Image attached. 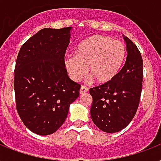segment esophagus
<instances>
[{
	"label": "esophagus",
	"instance_id": "34e87169",
	"mask_svg": "<svg viewBox=\"0 0 161 161\" xmlns=\"http://www.w3.org/2000/svg\"><path fill=\"white\" fill-rule=\"evenodd\" d=\"M87 92H88V88L86 86H81L80 89V94H84V93H86Z\"/></svg>",
	"mask_w": 161,
	"mask_h": 161
}]
</instances>
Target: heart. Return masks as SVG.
I'll list each match as a JSON object with an SVG mask.
<instances>
[{"instance_id":"heart-1","label":"heart","mask_w":161,"mask_h":161,"mask_svg":"<svg viewBox=\"0 0 161 161\" xmlns=\"http://www.w3.org/2000/svg\"><path fill=\"white\" fill-rule=\"evenodd\" d=\"M127 57L125 44L111 37L93 35L77 45L75 55L64 58V66L72 80L83 78L88 67L90 76L98 83L113 80L123 68Z\"/></svg>"}]
</instances>
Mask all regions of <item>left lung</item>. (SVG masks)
Returning a JSON list of instances; mask_svg holds the SVG:
<instances>
[{"label": "left lung", "instance_id": "obj_1", "mask_svg": "<svg viewBox=\"0 0 161 161\" xmlns=\"http://www.w3.org/2000/svg\"><path fill=\"white\" fill-rule=\"evenodd\" d=\"M128 55L124 65L113 80L91 88V117L98 128L116 133L129 124L136 114L143 86V59L139 48L128 37Z\"/></svg>", "mask_w": 161, "mask_h": 161}]
</instances>
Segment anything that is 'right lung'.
<instances>
[{"instance_id":"right-lung-1","label":"right lung","mask_w":161,"mask_h":161,"mask_svg":"<svg viewBox=\"0 0 161 161\" xmlns=\"http://www.w3.org/2000/svg\"><path fill=\"white\" fill-rule=\"evenodd\" d=\"M70 27L43 28L20 48L14 70L16 108L22 123L39 135H49L64 123L80 85L69 79L64 54Z\"/></svg>"}]
</instances>
